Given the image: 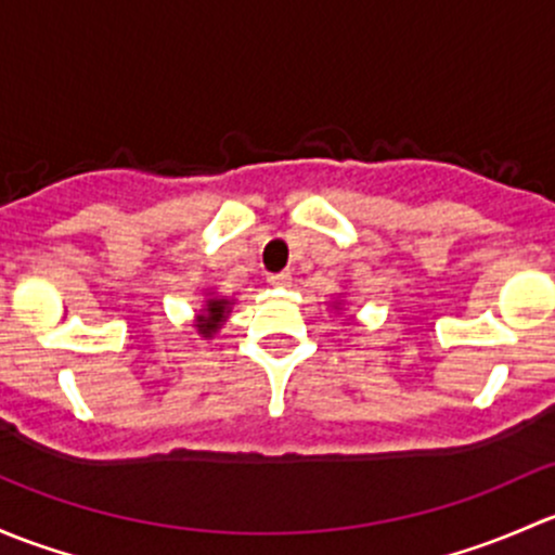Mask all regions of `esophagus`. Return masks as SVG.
I'll return each mask as SVG.
<instances>
[{"instance_id":"obj_1","label":"esophagus","mask_w":555,"mask_h":555,"mask_svg":"<svg viewBox=\"0 0 555 555\" xmlns=\"http://www.w3.org/2000/svg\"><path fill=\"white\" fill-rule=\"evenodd\" d=\"M291 283H294L291 272H278V275H270V285H275V288H288Z\"/></svg>"}]
</instances>
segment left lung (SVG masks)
<instances>
[{"mask_svg":"<svg viewBox=\"0 0 555 555\" xmlns=\"http://www.w3.org/2000/svg\"><path fill=\"white\" fill-rule=\"evenodd\" d=\"M331 307H334V310H341V299L339 301H331Z\"/></svg>","mask_w":555,"mask_h":555,"instance_id":"obj_1","label":"left lung"}]
</instances>
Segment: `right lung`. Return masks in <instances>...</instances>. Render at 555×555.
I'll use <instances>...</instances> for the list:
<instances>
[{
	"label": "right lung",
	"instance_id": "right-lung-1",
	"mask_svg": "<svg viewBox=\"0 0 555 555\" xmlns=\"http://www.w3.org/2000/svg\"><path fill=\"white\" fill-rule=\"evenodd\" d=\"M232 305H235L232 296H221L216 294V291H205L203 310L194 315V323H192L194 331H197L203 339H214V336L219 334L221 325L227 323V318H230Z\"/></svg>",
	"mask_w": 555,
	"mask_h": 555
}]
</instances>
